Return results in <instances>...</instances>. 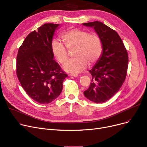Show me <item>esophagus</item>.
<instances>
[{"label": "esophagus", "mask_w": 147, "mask_h": 147, "mask_svg": "<svg viewBox=\"0 0 147 147\" xmlns=\"http://www.w3.org/2000/svg\"><path fill=\"white\" fill-rule=\"evenodd\" d=\"M70 76H73V77H78V74H69Z\"/></svg>", "instance_id": "34e87169"}]
</instances>
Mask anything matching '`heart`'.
Returning <instances> with one entry per match:
<instances>
[{
  "label": "heart",
  "instance_id": "obj_1",
  "mask_svg": "<svg viewBox=\"0 0 147 147\" xmlns=\"http://www.w3.org/2000/svg\"><path fill=\"white\" fill-rule=\"evenodd\" d=\"M62 40L68 49L76 48L74 59L65 63L63 68L65 71L79 73L88 67V63L94 64L99 61L102 51V42L96 34L79 29H69L61 35ZM51 52L60 63H64L68 59L67 49L57 39H54L51 44Z\"/></svg>",
  "mask_w": 147,
  "mask_h": 147
}]
</instances>
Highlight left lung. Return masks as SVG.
<instances>
[{
  "instance_id": "obj_1",
  "label": "left lung",
  "mask_w": 147,
  "mask_h": 147,
  "mask_svg": "<svg viewBox=\"0 0 147 147\" xmlns=\"http://www.w3.org/2000/svg\"><path fill=\"white\" fill-rule=\"evenodd\" d=\"M82 25L94 30L103 45L100 59L89 71L92 82L84 94L91 102L103 103L111 98L124 82L128 63L127 51L117 32L101 22Z\"/></svg>"
}]
</instances>
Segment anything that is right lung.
I'll return each instance as SVG.
<instances>
[{
  "instance_id": "obj_1",
  "label": "right lung",
  "mask_w": 147,
  "mask_h": 147,
  "mask_svg": "<svg viewBox=\"0 0 147 147\" xmlns=\"http://www.w3.org/2000/svg\"><path fill=\"white\" fill-rule=\"evenodd\" d=\"M60 24H45L26 36L19 49L16 73L26 93L39 104H49L60 95L67 77L53 59L51 44Z\"/></svg>"
}]
</instances>
